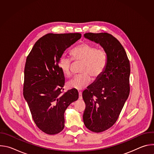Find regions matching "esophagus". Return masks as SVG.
<instances>
[{
  "instance_id": "1",
  "label": "esophagus",
  "mask_w": 154,
  "mask_h": 154,
  "mask_svg": "<svg viewBox=\"0 0 154 154\" xmlns=\"http://www.w3.org/2000/svg\"><path fill=\"white\" fill-rule=\"evenodd\" d=\"M79 99L80 100H82V93L81 91H79Z\"/></svg>"
}]
</instances>
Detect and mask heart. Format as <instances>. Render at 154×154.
Instances as JSON below:
<instances>
[{"label": "heart", "mask_w": 154, "mask_h": 154, "mask_svg": "<svg viewBox=\"0 0 154 154\" xmlns=\"http://www.w3.org/2000/svg\"><path fill=\"white\" fill-rule=\"evenodd\" d=\"M72 58L75 61H82L80 72L67 83L70 88L82 90L88 85L91 77L94 79L99 78L105 71L108 55L103 49H97L96 46L87 43H82L74 48L71 51ZM72 60L66 55H62L58 62V67L63 74L69 77L71 75Z\"/></svg>", "instance_id": "1"}]
</instances>
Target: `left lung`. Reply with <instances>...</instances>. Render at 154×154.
<instances>
[{"mask_svg":"<svg viewBox=\"0 0 154 154\" xmlns=\"http://www.w3.org/2000/svg\"><path fill=\"white\" fill-rule=\"evenodd\" d=\"M84 37L106 52L108 61L102 74L82 93L86 105L83 115L87 128L96 133L116 122L130 93V62L120 42L107 33H86Z\"/></svg>","mask_w":154,"mask_h":154,"instance_id":"obj_1","label":"left lung"}]
</instances>
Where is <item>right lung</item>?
I'll use <instances>...</instances> for the list:
<instances>
[{
    "label": "right lung",
    "instance_id": "right-lung-1",
    "mask_svg": "<svg viewBox=\"0 0 154 154\" xmlns=\"http://www.w3.org/2000/svg\"><path fill=\"white\" fill-rule=\"evenodd\" d=\"M81 36L79 33L47 34L35 42L27 57L24 97L35 123L47 134L63 130L65 110L79 98L75 89L62 93L65 79L58 62L64 51Z\"/></svg>",
    "mask_w": 154,
    "mask_h": 154
}]
</instances>
